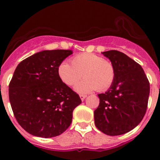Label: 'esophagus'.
Masks as SVG:
<instances>
[{
	"instance_id": "esophagus-1",
	"label": "esophagus",
	"mask_w": 160,
	"mask_h": 160,
	"mask_svg": "<svg viewBox=\"0 0 160 160\" xmlns=\"http://www.w3.org/2000/svg\"><path fill=\"white\" fill-rule=\"evenodd\" d=\"M80 98L82 101H83V100L87 98V95L86 94H80Z\"/></svg>"
}]
</instances>
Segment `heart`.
<instances>
[{
    "mask_svg": "<svg viewBox=\"0 0 160 160\" xmlns=\"http://www.w3.org/2000/svg\"><path fill=\"white\" fill-rule=\"evenodd\" d=\"M71 64L61 62L57 69L59 79L69 87H73L85 78L77 87L79 93H88L97 90L104 91L112 85L115 78V69L108 60L93 53L83 52L71 59Z\"/></svg>",
    "mask_w": 160,
    "mask_h": 160,
    "instance_id": "1",
    "label": "heart"
}]
</instances>
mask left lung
I'll use <instances>...</instances> for the list:
<instances>
[{"label":"left lung","mask_w":160,"mask_h":160,"mask_svg":"<svg viewBox=\"0 0 160 160\" xmlns=\"http://www.w3.org/2000/svg\"><path fill=\"white\" fill-rule=\"evenodd\" d=\"M115 69V78L109 90L100 93L94 111L95 125L108 135H119L133 129L147 110L149 82L141 66L117 50L103 52Z\"/></svg>","instance_id":"obj_1"}]
</instances>
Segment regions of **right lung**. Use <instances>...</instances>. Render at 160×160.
Here are the masks:
<instances>
[{"instance_id": "add662e5", "label": "right lung", "mask_w": 160, "mask_h": 160, "mask_svg": "<svg viewBox=\"0 0 160 160\" xmlns=\"http://www.w3.org/2000/svg\"><path fill=\"white\" fill-rule=\"evenodd\" d=\"M71 50H44L22 60L9 83V100L19 125L32 135L52 138L65 132L72 111L81 104L76 92L58 76Z\"/></svg>"}]
</instances>
